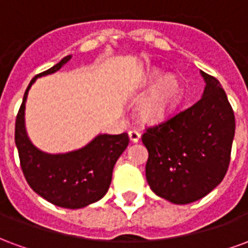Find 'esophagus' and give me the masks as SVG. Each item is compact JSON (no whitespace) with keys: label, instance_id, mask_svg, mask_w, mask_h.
I'll return each instance as SVG.
<instances>
[{"label":"esophagus","instance_id":"1","mask_svg":"<svg viewBox=\"0 0 248 248\" xmlns=\"http://www.w3.org/2000/svg\"><path fill=\"white\" fill-rule=\"evenodd\" d=\"M129 138L131 142H138L140 140V134L137 131V130H130L129 131Z\"/></svg>","mask_w":248,"mask_h":248}]
</instances>
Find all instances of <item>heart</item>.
<instances>
[{"instance_id":"heart-1","label":"heart","mask_w":248,"mask_h":248,"mask_svg":"<svg viewBox=\"0 0 248 248\" xmlns=\"http://www.w3.org/2000/svg\"><path fill=\"white\" fill-rule=\"evenodd\" d=\"M146 86L150 87L138 105V114L145 122H161L179 108L185 98V83L177 74H167L159 69L147 73Z\"/></svg>"}]
</instances>
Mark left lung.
<instances>
[{
    "label": "left lung",
    "instance_id": "8db88e82",
    "mask_svg": "<svg viewBox=\"0 0 248 248\" xmlns=\"http://www.w3.org/2000/svg\"><path fill=\"white\" fill-rule=\"evenodd\" d=\"M202 98L191 108L146 129V179L158 197L187 204L223 181L235 134V117L217 78L201 71Z\"/></svg>",
    "mask_w": 248,
    "mask_h": 248
}]
</instances>
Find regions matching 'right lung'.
I'll use <instances>...</instances> for the list:
<instances>
[{
    "label": "right lung",
    "instance_id": "1",
    "mask_svg": "<svg viewBox=\"0 0 248 248\" xmlns=\"http://www.w3.org/2000/svg\"><path fill=\"white\" fill-rule=\"evenodd\" d=\"M71 56L31 79L16 119L14 140L26 182L47 202L65 208H82L97 202L108 192L115 162L129 145L126 133L99 134L82 149L65 154H47L37 149L25 127V103L38 77L60 70Z\"/></svg>",
    "mask_w": 248,
    "mask_h": 248
}]
</instances>
